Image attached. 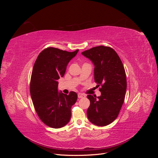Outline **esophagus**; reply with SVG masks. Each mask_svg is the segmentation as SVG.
<instances>
[{"label":"esophagus","instance_id":"obj_1","mask_svg":"<svg viewBox=\"0 0 158 158\" xmlns=\"http://www.w3.org/2000/svg\"><path fill=\"white\" fill-rule=\"evenodd\" d=\"M78 98H85V95L79 93L78 94Z\"/></svg>","mask_w":158,"mask_h":158}]
</instances>
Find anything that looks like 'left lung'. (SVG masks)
Returning a JSON list of instances; mask_svg holds the SVG:
<instances>
[{
    "label": "left lung",
    "instance_id": "1",
    "mask_svg": "<svg viewBox=\"0 0 158 158\" xmlns=\"http://www.w3.org/2000/svg\"><path fill=\"white\" fill-rule=\"evenodd\" d=\"M94 65V80L101 85L99 97L88 95L90 106L89 121L103 127L115 120L125 100L127 90L125 70L117 52L111 47L98 46L82 52Z\"/></svg>",
    "mask_w": 158,
    "mask_h": 158
}]
</instances>
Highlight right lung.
<instances>
[{"instance_id":"right-lung-1","label":"right lung","mask_w":158,"mask_h":158,"mask_svg":"<svg viewBox=\"0 0 158 158\" xmlns=\"http://www.w3.org/2000/svg\"><path fill=\"white\" fill-rule=\"evenodd\" d=\"M78 50L68 52L53 47L42 51L33 66L30 94L35 111L46 125L54 128L65 126L71 117V107L77 94L59 92L58 80L63 77L66 66Z\"/></svg>"}]
</instances>
